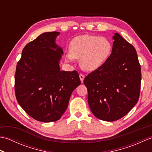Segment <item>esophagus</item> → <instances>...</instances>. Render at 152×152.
I'll list each match as a JSON object with an SVG mask.
<instances>
[{
  "label": "esophagus",
  "instance_id": "1",
  "mask_svg": "<svg viewBox=\"0 0 152 152\" xmlns=\"http://www.w3.org/2000/svg\"><path fill=\"white\" fill-rule=\"evenodd\" d=\"M79 76H80V80H81L82 83H83V80H84V78H85L84 75H83V74H80V75H79Z\"/></svg>",
  "mask_w": 152,
  "mask_h": 152
}]
</instances>
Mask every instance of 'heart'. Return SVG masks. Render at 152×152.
Returning <instances> with one entry per match:
<instances>
[{
  "mask_svg": "<svg viewBox=\"0 0 152 152\" xmlns=\"http://www.w3.org/2000/svg\"><path fill=\"white\" fill-rule=\"evenodd\" d=\"M112 52V44L105 38L84 34L74 38L70 44L66 59L80 60V66L86 71H94L102 66Z\"/></svg>",
  "mask_w": 152,
  "mask_h": 152,
  "instance_id": "obj_1",
  "label": "heart"
}]
</instances>
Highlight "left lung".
I'll use <instances>...</instances> for the list:
<instances>
[{
  "label": "left lung",
  "instance_id": "left-lung-1",
  "mask_svg": "<svg viewBox=\"0 0 152 152\" xmlns=\"http://www.w3.org/2000/svg\"><path fill=\"white\" fill-rule=\"evenodd\" d=\"M112 38L110 56L83 80L92 113L106 121L119 119L133 108L139 98L141 83V67L135 48L117 33Z\"/></svg>",
  "mask_w": 152,
  "mask_h": 152
}]
</instances>
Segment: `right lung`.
<instances>
[{"label": "right lung", "instance_id": "right-lung-1", "mask_svg": "<svg viewBox=\"0 0 152 152\" xmlns=\"http://www.w3.org/2000/svg\"><path fill=\"white\" fill-rule=\"evenodd\" d=\"M59 32H48L28 43L15 74L19 104L31 117L56 121L65 112L72 91L80 83L77 71L60 70L63 49L56 43Z\"/></svg>", "mask_w": 152, "mask_h": 152}]
</instances>
